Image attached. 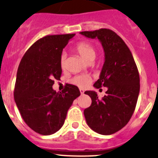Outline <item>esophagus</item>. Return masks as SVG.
Returning a JSON list of instances; mask_svg holds the SVG:
<instances>
[{
  "instance_id": "34e87169",
  "label": "esophagus",
  "mask_w": 158,
  "mask_h": 158,
  "mask_svg": "<svg viewBox=\"0 0 158 158\" xmlns=\"http://www.w3.org/2000/svg\"><path fill=\"white\" fill-rule=\"evenodd\" d=\"M79 91H80L81 94H84V92H85V91L83 89H79Z\"/></svg>"
}]
</instances>
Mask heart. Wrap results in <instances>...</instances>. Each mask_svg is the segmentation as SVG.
Here are the masks:
<instances>
[{
  "label": "heart",
  "instance_id": "1",
  "mask_svg": "<svg viewBox=\"0 0 158 158\" xmlns=\"http://www.w3.org/2000/svg\"><path fill=\"white\" fill-rule=\"evenodd\" d=\"M76 52H77L86 61L94 60L96 56V48L91 43L88 42H80L75 46ZM60 65L62 69L66 67V54L62 53L60 58ZM91 78L89 76L81 74L73 77L71 80L73 84L80 88H85L91 82Z\"/></svg>",
  "mask_w": 158,
  "mask_h": 158
}]
</instances>
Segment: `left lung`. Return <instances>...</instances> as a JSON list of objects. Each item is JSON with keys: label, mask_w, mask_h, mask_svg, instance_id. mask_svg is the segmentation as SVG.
I'll return each instance as SVG.
<instances>
[{"label": "left lung", "mask_w": 158, "mask_h": 158, "mask_svg": "<svg viewBox=\"0 0 158 158\" xmlns=\"http://www.w3.org/2000/svg\"><path fill=\"white\" fill-rule=\"evenodd\" d=\"M82 35L98 39L104 51V64L94 87H106L101 100L94 91L85 94L91 98V105L84 110L91 129L102 135L120 131L131 119L139 93V75L132 53L121 38L110 29L82 31Z\"/></svg>", "instance_id": "1"}]
</instances>
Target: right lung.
<instances>
[{"mask_svg":"<svg viewBox=\"0 0 158 158\" xmlns=\"http://www.w3.org/2000/svg\"><path fill=\"white\" fill-rule=\"evenodd\" d=\"M75 34L48 35L38 40L24 55L16 74L14 99L21 115L33 131L51 135L64 123L67 111L80 95L76 85H67L61 92L52 88L60 79L63 48Z\"/></svg>","mask_w":158,"mask_h":158,"instance_id":"obj_1","label":"right lung"}]
</instances>
